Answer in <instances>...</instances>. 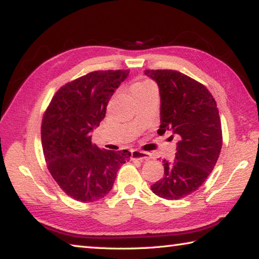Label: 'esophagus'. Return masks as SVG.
I'll use <instances>...</instances> for the list:
<instances>
[{"instance_id":"34e87169","label":"esophagus","mask_w":259,"mask_h":259,"mask_svg":"<svg viewBox=\"0 0 259 259\" xmlns=\"http://www.w3.org/2000/svg\"><path fill=\"white\" fill-rule=\"evenodd\" d=\"M131 159L133 160H140V161H148L151 159V155L146 152L134 150L131 152Z\"/></svg>"}]
</instances>
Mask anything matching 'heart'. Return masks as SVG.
I'll return each instance as SVG.
<instances>
[{"instance_id": "obj_1", "label": "heart", "mask_w": 259, "mask_h": 259, "mask_svg": "<svg viewBox=\"0 0 259 259\" xmlns=\"http://www.w3.org/2000/svg\"><path fill=\"white\" fill-rule=\"evenodd\" d=\"M153 83L150 81H139V82H135L133 85H131V94L135 95L142 91L144 89H146L148 87H152Z\"/></svg>"}]
</instances>
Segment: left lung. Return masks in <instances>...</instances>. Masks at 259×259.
Wrapping results in <instances>:
<instances>
[{
    "mask_svg": "<svg viewBox=\"0 0 259 259\" xmlns=\"http://www.w3.org/2000/svg\"><path fill=\"white\" fill-rule=\"evenodd\" d=\"M160 93V129L178 139L174 161L163 160L164 175L151 186L166 200L194 193L208 178L222 150V124L216 102L203 84L171 69L145 71Z\"/></svg>",
    "mask_w": 259,
    "mask_h": 259,
    "instance_id": "left-lung-1",
    "label": "left lung"
}]
</instances>
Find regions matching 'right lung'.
I'll list each match as a JSON object with an SVG mask.
<instances>
[{
    "mask_svg": "<svg viewBox=\"0 0 259 259\" xmlns=\"http://www.w3.org/2000/svg\"><path fill=\"white\" fill-rule=\"evenodd\" d=\"M129 71H97L61 87L42 120L41 139L48 169L68 196L94 202L112 190L131 153L100 150L91 133L106 114L109 99Z\"/></svg>",
    "mask_w": 259,
    "mask_h": 259,
    "instance_id": "obj_1",
    "label": "right lung"
}]
</instances>
